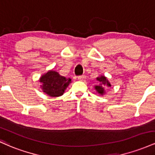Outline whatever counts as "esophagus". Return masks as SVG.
Listing matches in <instances>:
<instances>
[{
    "label": "esophagus",
    "mask_w": 155,
    "mask_h": 155,
    "mask_svg": "<svg viewBox=\"0 0 155 155\" xmlns=\"http://www.w3.org/2000/svg\"><path fill=\"white\" fill-rule=\"evenodd\" d=\"M85 79H86V76H85L84 75L78 76V79H79V81H84Z\"/></svg>",
    "instance_id": "obj_1"
}]
</instances>
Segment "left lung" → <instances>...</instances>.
Returning <instances> with one entry per match:
<instances>
[{"mask_svg": "<svg viewBox=\"0 0 155 155\" xmlns=\"http://www.w3.org/2000/svg\"><path fill=\"white\" fill-rule=\"evenodd\" d=\"M97 81H100L101 84V85H98V86H95V88L96 91L98 92V93L103 95V94L105 92V90L104 88V85L105 86H107V87H111V84H110V83L108 82L107 79H106V78L104 76H101V77H97Z\"/></svg>", "mask_w": 155, "mask_h": 155, "instance_id": "8db88e82", "label": "left lung"}]
</instances>
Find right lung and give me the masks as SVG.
<instances>
[{"mask_svg":"<svg viewBox=\"0 0 155 155\" xmlns=\"http://www.w3.org/2000/svg\"><path fill=\"white\" fill-rule=\"evenodd\" d=\"M39 81L42 83L41 87L44 92L51 97H58L63 95L71 79H68L54 71H49L42 76Z\"/></svg>","mask_w":155,"mask_h":155,"instance_id":"1","label":"right lung"}]
</instances>
